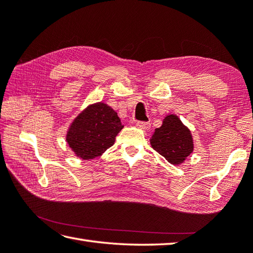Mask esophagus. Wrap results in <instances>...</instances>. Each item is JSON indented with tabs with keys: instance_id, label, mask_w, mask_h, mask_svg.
I'll use <instances>...</instances> for the list:
<instances>
[{
	"instance_id": "obj_1",
	"label": "esophagus",
	"mask_w": 253,
	"mask_h": 253,
	"mask_svg": "<svg viewBox=\"0 0 253 253\" xmlns=\"http://www.w3.org/2000/svg\"><path fill=\"white\" fill-rule=\"evenodd\" d=\"M136 126L139 128V129L142 130H148L150 128V123H146V122H137Z\"/></svg>"
}]
</instances>
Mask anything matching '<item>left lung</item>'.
Returning a JSON list of instances; mask_svg holds the SVG:
<instances>
[{"label": "left lung", "instance_id": "left-lung-1", "mask_svg": "<svg viewBox=\"0 0 253 253\" xmlns=\"http://www.w3.org/2000/svg\"><path fill=\"white\" fill-rule=\"evenodd\" d=\"M151 147L173 166L185 161L194 150L193 137L189 128L174 114L167 115L150 139Z\"/></svg>", "mask_w": 253, "mask_h": 253}]
</instances>
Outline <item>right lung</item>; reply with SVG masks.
I'll return each mask as SVG.
<instances>
[{"instance_id":"add662e5","label":"right lung","mask_w":253,"mask_h":253,"mask_svg":"<svg viewBox=\"0 0 253 253\" xmlns=\"http://www.w3.org/2000/svg\"><path fill=\"white\" fill-rule=\"evenodd\" d=\"M117 113L103 102L88 105L74 118L66 140L77 157L91 160L102 156L123 129Z\"/></svg>"}]
</instances>
